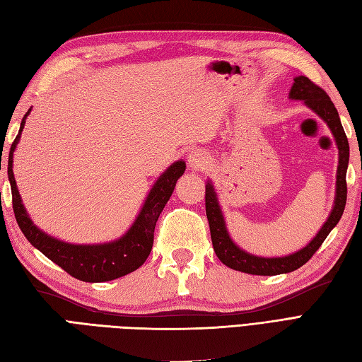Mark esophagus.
<instances>
[{
	"mask_svg": "<svg viewBox=\"0 0 362 362\" xmlns=\"http://www.w3.org/2000/svg\"><path fill=\"white\" fill-rule=\"evenodd\" d=\"M209 164V156L202 151H193L189 155V165L193 170H201Z\"/></svg>",
	"mask_w": 362,
	"mask_h": 362,
	"instance_id": "obj_1",
	"label": "esophagus"
}]
</instances>
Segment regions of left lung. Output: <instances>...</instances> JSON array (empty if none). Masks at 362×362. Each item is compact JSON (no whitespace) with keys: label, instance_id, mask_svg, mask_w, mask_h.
<instances>
[{"label":"left lung","instance_id":"1","mask_svg":"<svg viewBox=\"0 0 362 362\" xmlns=\"http://www.w3.org/2000/svg\"><path fill=\"white\" fill-rule=\"evenodd\" d=\"M290 98L292 100H303L305 105H308L316 115L327 122L332 134L337 139V146L339 151V164H338V175H337V198H334V206L327 221L322 226L310 244H307L304 249L299 252L288 255L284 258H261L253 257V255L241 250L238 245L233 244L230 236L227 233L224 224V218L221 209L218 206V199L215 195L214 186L207 182L206 186V214L209 219L211 244L216 257L223 264L233 270H240L250 275H261V276H272L281 275V273H288L299 269L310 259L315 252L321 247L325 238L330 233L332 228L338 224L342 216L344 207L347 201V164H349V141L346 132L342 129L338 110L330 100V96L322 90L320 86H316L307 76H296L295 83L290 90Z\"/></svg>","mask_w":362,"mask_h":362}]
</instances>
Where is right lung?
I'll list each match as a JSON object with an SVG mask.
<instances>
[{"instance_id":"add662e5","label":"right lung","mask_w":362,"mask_h":362,"mask_svg":"<svg viewBox=\"0 0 362 362\" xmlns=\"http://www.w3.org/2000/svg\"><path fill=\"white\" fill-rule=\"evenodd\" d=\"M29 112L30 109L21 121L20 132L12 143L7 163L8 181H11L12 187L13 214L28 241L42 255H46L50 261H54L61 269L66 270L70 276L86 281V283H104V281L117 279L143 266L152 250L153 232L158 218H160L164 206L172 197L176 181L186 170V164L182 161L175 163L161 175V178L155 182L153 189L148 193L136 221L118 241L100 245H74L58 241L55 238L42 233L30 221V218L25 214L21 204L20 192L16 189L12 170L13 151L18 144Z\"/></svg>"}]
</instances>
